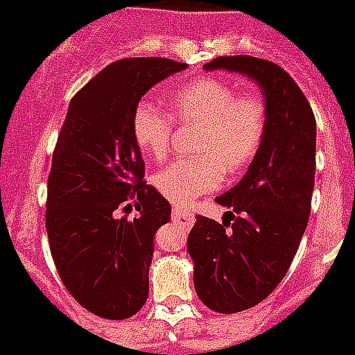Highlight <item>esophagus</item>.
Returning a JSON list of instances; mask_svg holds the SVG:
<instances>
[{"label": "esophagus", "instance_id": "34e87169", "mask_svg": "<svg viewBox=\"0 0 355 355\" xmlns=\"http://www.w3.org/2000/svg\"><path fill=\"white\" fill-rule=\"evenodd\" d=\"M172 218L175 222H180L182 225H185V227H191L193 222H195V214L189 212V210H185L183 206H173Z\"/></svg>", "mask_w": 355, "mask_h": 355}]
</instances>
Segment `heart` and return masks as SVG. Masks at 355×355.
I'll use <instances>...</instances> for the list:
<instances>
[{
  "mask_svg": "<svg viewBox=\"0 0 355 355\" xmlns=\"http://www.w3.org/2000/svg\"><path fill=\"white\" fill-rule=\"evenodd\" d=\"M178 122L198 124L197 157L180 158L155 175V187L173 205H191L202 193L216 189L223 173L245 168L260 149L266 130L263 103L237 92L218 78H197L170 99ZM137 147L155 160L170 150L173 120L153 103L141 101L132 114Z\"/></svg>",
  "mask_w": 355,
  "mask_h": 355,
  "instance_id": "heart-1",
  "label": "heart"
}]
</instances>
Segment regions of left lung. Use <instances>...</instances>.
<instances>
[{
  "label": "left lung",
  "instance_id": "1",
  "mask_svg": "<svg viewBox=\"0 0 355 355\" xmlns=\"http://www.w3.org/2000/svg\"><path fill=\"white\" fill-rule=\"evenodd\" d=\"M206 70H231L260 85L266 130L245 178L216 198L222 222L197 216L187 239L193 283L205 306L237 313L281 283L300 246L315 180V116L279 64L250 55L216 57Z\"/></svg>",
  "mask_w": 355,
  "mask_h": 355
}]
</instances>
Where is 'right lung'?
<instances>
[{"label": "right lung", "mask_w": 355, "mask_h": 355, "mask_svg": "<svg viewBox=\"0 0 355 355\" xmlns=\"http://www.w3.org/2000/svg\"><path fill=\"white\" fill-rule=\"evenodd\" d=\"M185 62L139 57L103 69L72 97L53 150L45 230L53 262L74 300L105 319H128L149 296L155 233L170 202L143 182L132 114L160 80ZM136 200L133 220L117 210Z\"/></svg>", "instance_id": "right-lung-1"}]
</instances>
